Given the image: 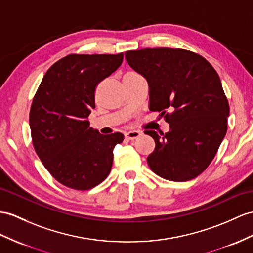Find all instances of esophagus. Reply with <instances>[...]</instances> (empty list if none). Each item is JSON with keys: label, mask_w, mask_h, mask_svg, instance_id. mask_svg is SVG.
Returning a JSON list of instances; mask_svg holds the SVG:
<instances>
[{"label": "esophagus", "mask_w": 253, "mask_h": 253, "mask_svg": "<svg viewBox=\"0 0 253 253\" xmlns=\"http://www.w3.org/2000/svg\"><path fill=\"white\" fill-rule=\"evenodd\" d=\"M140 135H141V132H139V131H128L125 134V136L128 140H134V139L138 138Z\"/></svg>", "instance_id": "34e87169"}]
</instances>
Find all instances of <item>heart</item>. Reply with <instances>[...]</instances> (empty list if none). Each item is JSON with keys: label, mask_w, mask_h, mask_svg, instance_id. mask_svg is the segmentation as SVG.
<instances>
[{"label": "heart", "mask_w": 253, "mask_h": 253, "mask_svg": "<svg viewBox=\"0 0 253 253\" xmlns=\"http://www.w3.org/2000/svg\"><path fill=\"white\" fill-rule=\"evenodd\" d=\"M127 74H134V73H127Z\"/></svg>", "instance_id": "obj_1"}]
</instances>
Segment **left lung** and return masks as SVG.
Masks as SVG:
<instances>
[{"label":"left lung","mask_w":253,"mask_h":253,"mask_svg":"<svg viewBox=\"0 0 253 253\" xmlns=\"http://www.w3.org/2000/svg\"><path fill=\"white\" fill-rule=\"evenodd\" d=\"M126 59L149 84V109L161 113L169 125L165 134L145 132L156 143L147 158L149 168L171 181L198 177L227 130L230 106L217 72L202 55L184 49L130 50Z\"/></svg>","instance_id":"obj_1"}]
</instances>
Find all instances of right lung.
<instances>
[{
    "mask_svg": "<svg viewBox=\"0 0 253 253\" xmlns=\"http://www.w3.org/2000/svg\"><path fill=\"white\" fill-rule=\"evenodd\" d=\"M123 61L118 54H70L49 67L33 98L30 128L34 149L47 170L63 186L89 190L110 173L117 132L102 135L90 126L98 83Z\"/></svg>",
    "mask_w": 253,
    "mask_h": 253,
    "instance_id": "right-lung-1",
    "label": "right lung"
}]
</instances>
